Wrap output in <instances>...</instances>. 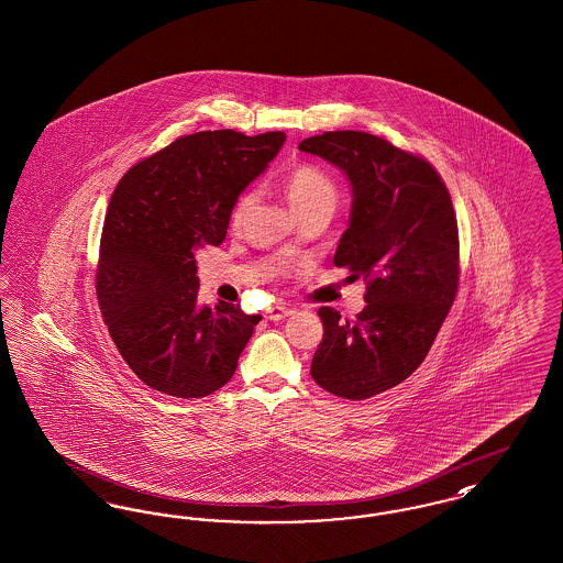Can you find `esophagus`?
Wrapping results in <instances>:
<instances>
[{"mask_svg": "<svg viewBox=\"0 0 563 563\" xmlns=\"http://www.w3.org/2000/svg\"><path fill=\"white\" fill-rule=\"evenodd\" d=\"M294 312H296L294 308H289V306H285V303H276V306H272V308L265 310V317H267L269 321H283L285 317H289V314H294Z\"/></svg>", "mask_w": 563, "mask_h": 563, "instance_id": "34e87169", "label": "esophagus"}]
</instances>
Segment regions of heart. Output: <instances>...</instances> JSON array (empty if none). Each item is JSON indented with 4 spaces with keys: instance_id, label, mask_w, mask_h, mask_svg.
<instances>
[{
    "instance_id": "obj_1",
    "label": "heart",
    "mask_w": 563,
    "mask_h": 563,
    "mask_svg": "<svg viewBox=\"0 0 563 563\" xmlns=\"http://www.w3.org/2000/svg\"><path fill=\"white\" fill-rule=\"evenodd\" d=\"M285 187L296 210L314 206V203H335V185L331 183L330 176L323 169L310 164L294 167L287 174ZM253 198H255L253 191H244L238 196L233 201L232 223H240L244 219L246 210L253 203Z\"/></svg>"
}]
</instances>
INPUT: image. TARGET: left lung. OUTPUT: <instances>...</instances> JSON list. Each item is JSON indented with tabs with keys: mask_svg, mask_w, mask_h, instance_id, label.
I'll return each mask as SVG.
<instances>
[{
	"mask_svg": "<svg viewBox=\"0 0 563 563\" xmlns=\"http://www.w3.org/2000/svg\"><path fill=\"white\" fill-rule=\"evenodd\" d=\"M299 151L346 174L353 210L333 264L367 285L355 321L319 308L325 333L310 374L333 396L367 399L423 364L455 301L460 232L453 201L430 162L383 135L325 132L299 142Z\"/></svg>",
	"mask_w": 563,
	"mask_h": 563,
	"instance_id": "obj_1",
	"label": "left lung"
}]
</instances>
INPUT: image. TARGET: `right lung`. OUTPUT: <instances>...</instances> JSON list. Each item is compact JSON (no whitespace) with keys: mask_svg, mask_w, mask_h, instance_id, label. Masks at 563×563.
Instances as JSON below:
<instances>
[{"mask_svg":"<svg viewBox=\"0 0 563 563\" xmlns=\"http://www.w3.org/2000/svg\"><path fill=\"white\" fill-rule=\"evenodd\" d=\"M285 133L180 135L119 180L101 230L96 291L133 374L155 391L206 397L235 372L260 314L198 306L196 251L219 246L233 201L264 172Z\"/></svg>","mask_w":563,"mask_h":563,"instance_id":"right-lung-1","label":"right lung"}]
</instances>
